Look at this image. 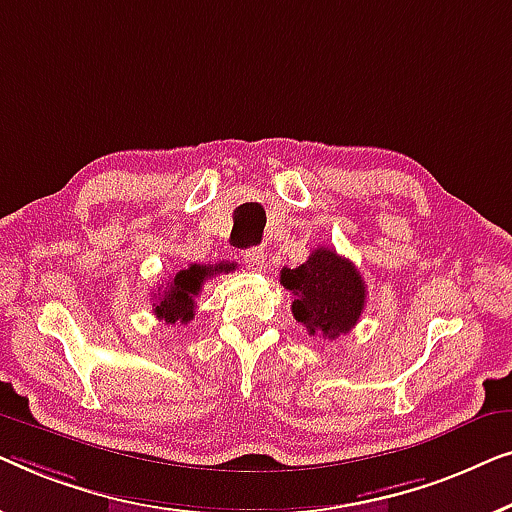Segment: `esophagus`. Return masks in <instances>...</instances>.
<instances>
[{
    "instance_id": "obj_1",
    "label": "esophagus",
    "mask_w": 512,
    "mask_h": 512,
    "mask_svg": "<svg viewBox=\"0 0 512 512\" xmlns=\"http://www.w3.org/2000/svg\"><path fill=\"white\" fill-rule=\"evenodd\" d=\"M264 250L262 248H248L246 253H243V262H246L248 269H255V271H262L264 269Z\"/></svg>"
}]
</instances>
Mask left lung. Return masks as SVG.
<instances>
[{
	"instance_id": "1",
	"label": "left lung",
	"mask_w": 512,
	"mask_h": 512,
	"mask_svg": "<svg viewBox=\"0 0 512 512\" xmlns=\"http://www.w3.org/2000/svg\"><path fill=\"white\" fill-rule=\"evenodd\" d=\"M280 283L292 292L294 320L334 341L357 325L364 311L366 287L357 266L334 248H315L297 269L280 271Z\"/></svg>"
}]
</instances>
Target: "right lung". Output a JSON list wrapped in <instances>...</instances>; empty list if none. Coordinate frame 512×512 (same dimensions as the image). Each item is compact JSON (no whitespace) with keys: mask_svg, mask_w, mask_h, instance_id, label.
I'll use <instances>...</instances> for the list:
<instances>
[{"mask_svg":"<svg viewBox=\"0 0 512 512\" xmlns=\"http://www.w3.org/2000/svg\"><path fill=\"white\" fill-rule=\"evenodd\" d=\"M222 269L229 271L232 266L218 264L215 269L213 266L208 269L204 264H190L187 269L178 271L167 285L157 287V301L153 304L157 318L169 322V325H176V322L187 325L194 318V297L201 292V285L211 278V271Z\"/></svg>","mask_w":512,"mask_h":512,"instance_id":"1","label":"right lung"}]
</instances>
